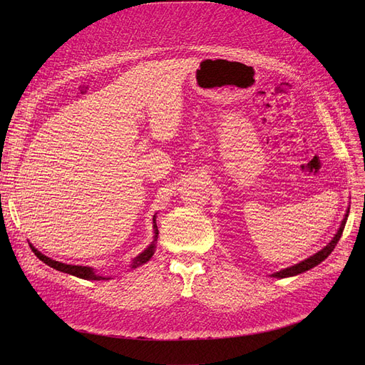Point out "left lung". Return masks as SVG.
<instances>
[{"label": "left lung", "instance_id": "obj_1", "mask_svg": "<svg viewBox=\"0 0 365 365\" xmlns=\"http://www.w3.org/2000/svg\"><path fill=\"white\" fill-rule=\"evenodd\" d=\"M348 216H349V207H348V210H346V215H344V217H343V220H341V223H340V227L337 229V232L334 234V237L331 238V241H330L327 245H325L324 248H321L319 252H317L315 255L309 256L308 259H304V260H302V262H299V263H296V264H293V266L284 267V269H281V271H278V272H274L271 277H274V278H289V277H294V275H299V274H303V272H306V271L312 269V267H315V266L319 264L322 260L327 259V257L331 255V252L334 250L336 244L339 242V240H340V237H341V234H343V229H344V225H346Z\"/></svg>", "mask_w": 365, "mask_h": 365}]
</instances>
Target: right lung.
Listing matches in <instances>:
<instances>
[{
    "mask_svg": "<svg viewBox=\"0 0 365 365\" xmlns=\"http://www.w3.org/2000/svg\"><path fill=\"white\" fill-rule=\"evenodd\" d=\"M157 215H153V240L152 242L145 248V250L138 255L136 257H134L131 260V264H130V269H136V267L145 264L146 262L150 260V257L153 256V253H155V248H157V240H158V227H157ZM32 252L35 253V256L40 259L41 262H44L46 264H48L50 267H53V269L56 271H61L63 274H69V275H73V277H78V278H83V279H88V281H102V279H110L109 277H103L101 274H98V271L94 269V267L91 266H80V264H66V263H62V262H57V260H53L50 259L48 256L43 255L41 252H38L36 248L29 244Z\"/></svg>",
    "mask_w": 365,
    "mask_h": 365,
    "instance_id": "right-lung-1",
    "label": "right lung"
}]
</instances>
